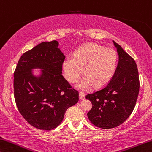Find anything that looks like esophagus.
<instances>
[{"mask_svg": "<svg viewBox=\"0 0 152 152\" xmlns=\"http://www.w3.org/2000/svg\"><path fill=\"white\" fill-rule=\"evenodd\" d=\"M86 98V94L83 92L79 93V99L80 100H84Z\"/></svg>", "mask_w": 152, "mask_h": 152, "instance_id": "34e87169", "label": "esophagus"}]
</instances>
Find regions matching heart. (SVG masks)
I'll return each instance as SVG.
<instances>
[{
	"instance_id": "1",
	"label": "heart",
	"mask_w": 152,
	"mask_h": 152,
	"mask_svg": "<svg viewBox=\"0 0 152 152\" xmlns=\"http://www.w3.org/2000/svg\"><path fill=\"white\" fill-rule=\"evenodd\" d=\"M117 54L111 48L96 43H87L79 48L74 57H68L63 62L66 79L70 83L78 80L83 69L86 77L79 83L80 89L94 85L102 87L110 80L115 71Z\"/></svg>"
}]
</instances>
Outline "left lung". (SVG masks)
Returning <instances> with one entry per match:
<instances>
[{"mask_svg":"<svg viewBox=\"0 0 152 152\" xmlns=\"http://www.w3.org/2000/svg\"><path fill=\"white\" fill-rule=\"evenodd\" d=\"M113 42L119 56L115 73L104 88L86 96L92 104L88 118L102 129L115 128L127 120L134 108L139 92L136 62L119 44Z\"/></svg>","mask_w":152,"mask_h":152,"instance_id":"obj_1","label":"left lung"}]
</instances>
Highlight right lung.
I'll list each match as a JSON object with an SVG mask.
<instances>
[{
    "label": "right lung",
    "mask_w": 152,
    "mask_h": 152,
    "mask_svg": "<svg viewBox=\"0 0 152 152\" xmlns=\"http://www.w3.org/2000/svg\"><path fill=\"white\" fill-rule=\"evenodd\" d=\"M65 56L58 42H43L24 53L14 71V98L26 122L40 130H50L60 124L66 111L79 101L73 89L62 75ZM42 73L34 76L31 70Z\"/></svg>",
    "instance_id": "obj_1"
}]
</instances>
